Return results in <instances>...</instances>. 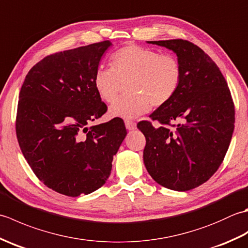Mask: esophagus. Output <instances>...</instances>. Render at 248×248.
Wrapping results in <instances>:
<instances>
[{
	"instance_id": "1",
	"label": "esophagus",
	"mask_w": 248,
	"mask_h": 248,
	"mask_svg": "<svg viewBox=\"0 0 248 248\" xmlns=\"http://www.w3.org/2000/svg\"><path fill=\"white\" fill-rule=\"evenodd\" d=\"M124 124H125V128H127V130H129V131H132V130L136 129V124L132 120H128V119L124 120Z\"/></svg>"
}]
</instances>
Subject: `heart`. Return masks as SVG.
<instances>
[{
  "label": "heart",
  "mask_w": 248,
  "mask_h": 248,
  "mask_svg": "<svg viewBox=\"0 0 248 248\" xmlns=\"http://www.w3.org/2000/svg\"><path fill=\"white\" fill-rule=\"evenodd\" d=\"M112 67H99L93 85L105 103L117 100L123 82L130 81L128 96L109 109L115 117L134 118L154 108L164 107L175 97L182 80L177 57L140 46H125L110 57Z\"/></svg>",
  "instance_id": "1"
}]
</instances>
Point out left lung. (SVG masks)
Masks as SVG:
<instances>
[{"label":"left lung","instance_id":"1","mask_svg":"<svg viewBox=\"0 0 248 248\" xmlns=\"http://www.w3.org/2000/svg\"><path fill=\"white\" fill-rule=\"evenodd\" d=\"M148 43L175 52L182 80L175 97L150 115L159 128L148 120L138 124L146 138L144 163L162 186L189 191L222 164L234 129V104L219 68L199 46L183 39Z\"/></svg>","mask_w":248,"mask_h":248}]
</instances>
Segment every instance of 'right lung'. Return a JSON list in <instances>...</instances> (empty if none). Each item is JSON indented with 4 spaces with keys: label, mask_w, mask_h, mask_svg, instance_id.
Wrapping results in <instances>:
<instances>
[{
    "label": "right lung",
    "mask_w": 248,
    "mask_h": 248,
    "mask_svg": "<svg viewBox=\"0 0 248 248\" xmlns=\"http://www.w3.org/2000/svg\"><path fill=\"white\" fill-rule=\"evenodd\" d=\"M110 41L46 56L21 87L16 118L20 149L37 178L70 197L101 187L127 135L124 121L88 124L107 112L93 76Z\"/></svg>",
    "instance_id": "1"
}]
</instances>
